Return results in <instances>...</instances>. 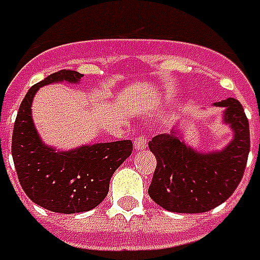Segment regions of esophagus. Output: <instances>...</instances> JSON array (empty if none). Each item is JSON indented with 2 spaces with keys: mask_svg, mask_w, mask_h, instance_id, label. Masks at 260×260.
Wrapping results in <instances>:
<instances>
[{
  "mask_svg": "<svg viewBox=\"0 0 260 260\" xmlns=\"http://www.w3.org/2000/svg\"><path fill=\"white\" fill-rule=\"evenodd\" d=\"M146 146H147V139L145 136H137L135 139L136 150H143V149H146Z\"/></svg>",
  "mask_w": 260,
  "mask_h": 260,
  "instance_id": "34e87169",
  "label": "esophagus"
}]
</instances>
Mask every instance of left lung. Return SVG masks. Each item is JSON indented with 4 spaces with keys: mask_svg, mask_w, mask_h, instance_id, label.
I'll return each mask as SVG.
<instances>
[{
    "mask_svg": "<svg viewBox=\"0 0 260 260\" xmlns=\"http://www.w3.org/2000/svg\"><path fill=\"white\" fill-rule=\"evenodd\" d=\"M214 105L224 108L223 123L233 130L232 142L221 150L198 152L186 145L175 128L149 142L157 160L149 195L168 211H210L223 204L243 178L250 150L247 117L236 98Z\"/></svg>",
    "mask_w": 260,
    "mask_h": 260,
    "instance_id": "8db88e82",
    "label": "left lung"
}]
</instances>
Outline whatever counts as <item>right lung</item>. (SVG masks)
<instances>
[{
  "label": "right lung",
  "mask_w": 260,
  "mask_h": 260,
  "mask_svg": "<svg viewBox=\"0 0 260 260\" xmlns=\"http://www.w3.org/2000/svg\"><path fill=\"white\" fill-rule=\"evenodd\" d=\"M82 76L63 69L31 86L18 108L13 130L11 153L21 188L33 203L53 213L75 214L103 203L115 169L133 152L130 140L56 150L40 139L31 117L39 88L57 82L78 84Z\"/></svg>",
  "instance_id": "add662e5"
}]
</instances>
